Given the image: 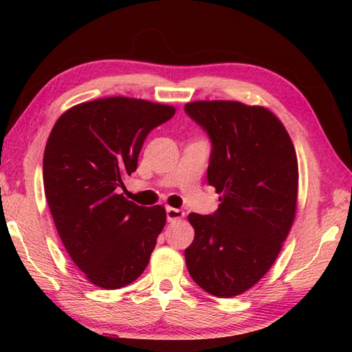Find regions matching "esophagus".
Masks as SVG:
<instances>
[{"label":"esophagus","instance_id":"1","mask_svg":"<svg viewBox=\"0 0 352 352\" xmlns=\"http://www.w3.org/2000/svg\"><path fill=\"white\" fill-rule=\"evenodd\" d=\"M184 216V212L180 210V208H174V207H168L166 208V218L169 222H174V221H178L182 219Z\"/></svg>","mask_w":352,"mask_h":352}]
</instances>
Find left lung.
Segmentation results:
<instances>
[{
    "label": "left lung",
    "mask_w": 352,
    "mask_h": 352,
    "mask_svg": "<svg viewBox=\"0 0 352 352\" xmlns=\"http://www.w3.org/2000/svg\"><path fill=\"white\" fill-rule=\"evenodd\" d=\"M184 110L210 136L207 180L221 193L213 214L188 216L195 239L184 251L186 265L207 294L233 298L263 278L294 223L295 146L266 107L193 101Z\"/></svg>",
    "instance_id": "8db88e82"
}]
</instances>
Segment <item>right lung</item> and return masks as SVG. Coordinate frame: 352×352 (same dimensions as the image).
<instances>
[{
    "mask_svg": "<svg viewBox=\"0 0 352 352\" xmlns=\"http://www.w3.org/2000/svg\"><path fill=\"white\" fill-rule=\"evenodd\" d=\"M174 113L166 104L109 96L77 104L52 126L45 197L69 257L95 286L124 287L148 266L166 210L134 204L119 188L136 170L148 133Z\"/></svg>",
    "mask_w": 352,
    "mask_h": 352,
    "instance_id": "add662e5",
    "label": "right lung"
}]
</instances>
